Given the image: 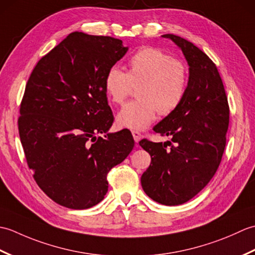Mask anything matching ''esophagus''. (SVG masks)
I'll list each match as a JSON object with an SVG mask.
<instances>
[{
	"label": "esophagus",
	"instance_id": "obj_1",
	"mask_svg": "<svg viewBox=\"0 0 255 255\" xmlns=\"http://www.w3.org/2000/svg\"><path fill=\"white\" fill-rule=\"evenodd\" d=\"M132 137H133V140H134V142L136 143H138L139 141H140V139L142 138V134L140 133L139 131H136V130H133L132 131Z\"/></svg>",
	"mask_w": 255,
	"mask_h": 255
}]
</instances>
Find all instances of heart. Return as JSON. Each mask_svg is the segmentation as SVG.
<instances>
[{
  "instance_id": "1",
  "label": "heart",
  "mask_w": 255,
  "mask_h": 255,
  "mask_svg": "<svg viewBox=\"0 0 255 255\" xmlns=\"http://www.w3.org/2000/svg\"><path fill=\"white\" fill-rule=\"evenodd\" d=\"M128 72L117 66L107 70L104 90L113 103L122 104L138 83L139 100L125 104L117 114L121 128L143 130L161 115L174 113L185 100L189 70L181 59L172 58L158 48L144 47L128 60Z\"/></svg>"
}]
</instances>
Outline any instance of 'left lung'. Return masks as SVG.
Instances as JSON below:
<instances>
[{"label": "left lung", "instance_id": "8db88e82", "mask_svg": "<svg viewBox=\"0 0 255 255\" xmlns=\"http://www.w3.org/2000/svg\"><path fill=\"white\" fill-rule=\"evenodd\" d=\"M163 37L182 49L189 66V83L182 105L153 128L171 141L139 142L151 156L141 186L154 202L175 206L197 195L217 171L226 148L229 104L213 60L184 38Z\"/></svg>", "mask_w": 255, "mask_h": 255}]
</instances>
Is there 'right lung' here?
<instances>
[{
    "instance_id": "obj_1",
    "label": "right lung",
    "mask_w": 255,
    "mask_h": 255,
    "mask_svg": "<svg viewBox=\"0 0 255 255\" xmlns=\"http://www.w3.org/2000/svg\"><path fill=\"white\" fill-rule=\"evenodd\" d=\"M121 39L71 32L37 62L20 102L18 132L27 164L48 197L91 208L107 193V174L134 145L114 123L104 77L125 56Z\"/></svg>"
}]
</instances>
